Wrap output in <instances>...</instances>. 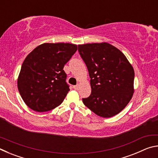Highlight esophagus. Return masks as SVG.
<instances>
[{
	"label": "esophagus",
	"mask_w": 158,
	"mask_h": 158,
	"mask_svg": "<svg viewBox=\"0 0 158 158\" xmlns=\"http://www.w3.org/2000/svg\"><path fill=\"white\" fill-rule=\"evenodd\" d=\"M73 88H74V90H78L79 88V85L77 84V85H74Z\"/></svg>",
	"instance_id": "1"
}]
</instances>
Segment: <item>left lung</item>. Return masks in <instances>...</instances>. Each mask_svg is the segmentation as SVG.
Returning <instances> with one entry per match:
<instances>
[{
  "instance_id": "obj_1",
  "label": "left lung",
  "mask_w": 158,
  "mask_h": 158,
  "mask_svg": "<svg viewBox=\"0 0 158 158\" xmlns=\"http://www.w3.org/2000/svg\"><path fill=\"white\" fill-rule=\"evenodd\" d=\"M87 66L91 94L83 102L98 116L110 118L127 105L135 92V71L126 56L107 42L78 45Z\"/></svg>"
}]
</instances>
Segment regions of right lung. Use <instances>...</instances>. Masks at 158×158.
<instances>
[{
  "label": "right lung",
  "mask_w": 158,
  "mask_h": 158,
  "mask_svg": "<svg viewBox=\"0 0 158 158\" xmlns=\"http://www.w3.org/2000/svg\"><path fill=\"white\" fill-rule=\"evenodd\" d=\"M77 50L70 43H44L26 57L17 79V86L23 102L37 112L59 106L69 89L66 84L65 64Z\"/></svg>",
  "instance_id": "obj_1"
}]
</instances>
